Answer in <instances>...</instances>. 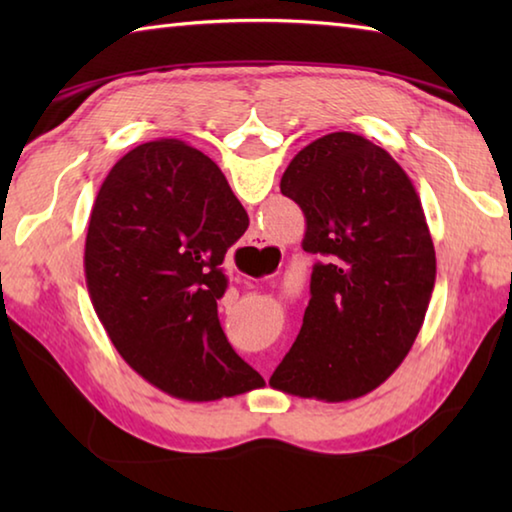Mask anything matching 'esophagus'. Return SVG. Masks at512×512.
<instances>
[{
	"label": "esophagus",
	"mask_w": 512,
	"mask_h": 512,
	"mask_svg": "<svg viewBox=\"0 0 512 512\" xmlns=\"http://www.w3.org/2000/svg\"><path fill=\"white\" fill-rule=\"evenodd\" d=\"M250 239H255V241H253L255 246H264V239H262V235H257V232H255V235L250 237Z\"/></svg>",
	"instance_id": "1"
}]
</instances>
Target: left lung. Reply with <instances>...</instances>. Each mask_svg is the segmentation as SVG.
I'll list each match as a JSON object with an SVG mask.
<instances>
[{"instance_id":"8db88e82","label":"left lung","mask_w":512,"mask_h":512,"mask_svg":"<svg viewBox=\"0 0 512 512\" xmlns=\"http://www.w3.org/2000/svg\"><path fill=\"white\" fill-rule=\"evenodd\" d=\"M300 205L302 248L323 255L296 343L271 386L325 402L354 400L409 354L436 284V250L411 178L354 133L305 146L280 180Z\"/></svg>"}]
</instances>
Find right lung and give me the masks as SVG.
Masks as SVG:
<instances>
[{"instance_id":"right-lung-1","label":"right lung","mask_w":512,"mask_h":512,"mask_svg":"<svg viewBox=\"0 0 512 512\" xmlns=\"http://www.w3.org/2000/svg\"><path fill=\"white\" fill-rule=\"evenodd\" d=\"M246 228L221 169L180 140L135 146L94 198L83 259L92 307L128 366L178 400L264 384L216 311L228 289L223 257Z\"/></svg>"}]
</instances>
